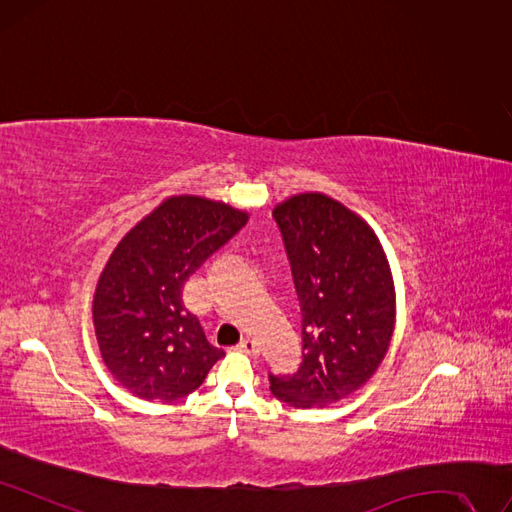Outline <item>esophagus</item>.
<instances>
[{
	"instance_id": "1",
	"label": "esophagus",
	"mask_w": 512,
	"mask_h": 512,
	"mask_svg": "<svg viewBox=\"0 0 512 512\" xmlns=\"http://www.w3.org/2000/svg\"><path fill=\"white\" fill-rule=\"evenodd\" d=\"M238 350H242V352H246V354H257V352H259L257 342H255V339H251V337H244L242 342L238 344Z\"/></svg>"
}]
</instances>
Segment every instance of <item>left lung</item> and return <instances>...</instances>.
Returning <instances> with one entry per match:
<instances>
[{
    "label": "left lung",
    "mask_w": 512,
    "mask_h": 512,
    "mask_svg": "<svg viewBox=\"0 0 512 512\" xmlns=\"http://www.w3.org/2000/svg\"><path fill=\"white\" fill-rule=\"evenodd\" d=\"M301 304L304 361L293 375H270L278 401L327 407L371 380L396 325V291L384 246L346 204L306 192L272 211Z\"/></svg>",
    "instance_id": "8db88e82"
}]
</instances>
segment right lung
<instances>
[{
	"label": "right lung",
	"instance_id": "right-lung-1",
	"mask_svg": "<svg viewBox=\"0 0 512 512\" xmlns=\"http://www.w3.org/2000/svg\"><path fill=\"white\" fill-rule=\"evenodd\" d=\"M249 221L221 200L170 196L111 251L92 299L109 373L139 399L175 403L225 356L183 304V285Z\"/></svg>",
	"mask_w": 512,
	"mask_h": 512
}]
</instances>
